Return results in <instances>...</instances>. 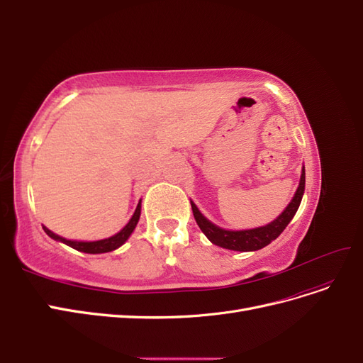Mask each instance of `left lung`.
<instances>
[{
	"instance_id": "8db88e82",
	"label": "left lung",
	"mask_w": 363,
	"mask_h": 363,
	"mask_svg": "<svg viewBox=\"0 0 363 363\" xmlns=\"http://www.w3.org/2000/svg\"><path fill=\"white\" fill-rule=\"evenodd\" d=\"M304 183H306V174L303 168L300 186L298 189H296L292 201L286 208H284V212L277 219H274L271 224L265 227H259L252 230H240V232H230V230L219 228L211 221H207V219L200 213L199 208H196V206L191 201L194 218L196 224H199V227L201 228V232L207 236V239L211 240L212 244L227 250H235V251H256L271 244L272 240L279 238V235L291 223V219L294 218V215L300 207L303 192H304Z\"/></svg>"
}]
</instances>
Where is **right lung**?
Listing matches in <instances>:
<instances>
[{
    "label": "right lung",
    "instance_id": "obj_1",
    "mask_svg": "<svg viewBox=\"0 0 363 363\" xmlns=\"http://www.w3.org/2000/svg\"><path fill=\"white\" fill-rule=\"evenodd\" d=\"M139 216H140V201L136 207V211L133 213V216H131V219L128 221V224L121 230L119 233H116L115 236L108 238V239H103V240H95V242H77V240H69V239H65L59 235H54L52 232H50V230L47 227H43V230H45V233L56 239V240H60V242L69 245L71 248L77 250V251H83V252H89V255H96V252H108V251H113L116 250L118 247L123 245L125 240L128 239V236L131 235V232H133L138 221H139Z\"/></svg>",
    "mask_w": 363,
    "mask_h": 363
}]
</instances>
